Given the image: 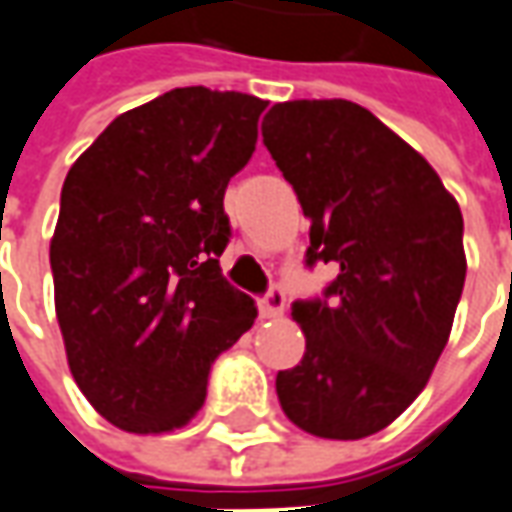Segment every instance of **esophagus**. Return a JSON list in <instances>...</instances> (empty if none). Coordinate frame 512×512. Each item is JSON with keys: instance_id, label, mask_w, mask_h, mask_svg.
<instances>
[{"instance_id": "esophagus-1", "label": "esophagus", "mask_w": 512, "mask_h": 512, "mask_svg": "<svg viewBox=\"0 0 512 512\" xmlns=\"http://www.w3.org/2000/svg\"><path fill=\"white\" fill-rule=\"evenodd\" d=\"M257 308H260V316L263 319H274V316L283 314L285 308V291L280 285H271L269 291L257 300Z\"/></svg>"}]
</instances>
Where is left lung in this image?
<instances>
[{
    "label": "left lung",
    "mask_w": 512,
    "mask_h": 512,
    "mask_svg": "<svg viewBox=\"0 0 512 512\" xmlns=\"http://www.w3.org/2000/svg\"><path fill=\"white\" fill-rule=\"evenodd\" d=\"M260 131L311 221L305 266L336 269L322 297L291 305L305 356L277 373V398L308 434L370 437L423 392L448 342L465 285L460 204L350 100L274 103Z\"/></svg>",
    "instance_id": "obj_1"
}]
</instances>
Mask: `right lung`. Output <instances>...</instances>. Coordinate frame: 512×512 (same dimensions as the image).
<instances>
[{"mask_svg":"<svg viewBox=\"0 0 512 512\" xmlns=\"http://www.w3.org/2000/svg\"><path fill=\"white\" fill-rule=\"evenodd\" d=\"M269 103L184 86L125 111L66 173L50 243L55 314L86 401L117 429L184 426L257 308L221 274L224 193Z\"/></svg>","mask_w":512,"mask_h":512,"instance_id":"1","label":"right lung"}]
</instances>
